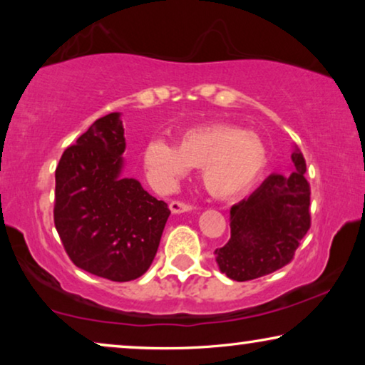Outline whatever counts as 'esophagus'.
Returning <instances> with one entry per match:
<instances>
[{
  "instance_id": "34e87169",
  "label": "esophagus",
  "mask_w": 365,
  "mask_h": 365,
  "mask_svg": "<svg viewBox=\"0 0 365 365\" xmlns=\"http://www.w3.org/2000/svg\"><path fill=\"white\" fill-rule=\"evenodd\" d=\"M169 209H171L173 214H179V212H186V211H191V204L184 202V201H178V199H174V201L169 202Z\"/></svg>"
}]
</instances>
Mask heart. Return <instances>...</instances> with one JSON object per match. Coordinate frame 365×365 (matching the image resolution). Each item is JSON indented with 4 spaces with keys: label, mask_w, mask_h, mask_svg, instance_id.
<instances>
[{
    "label": "heart",
    "mask_w": 365,
    "mask_h": 365,
    "mask_svg": "<svg viewBox=\"0 0 365 365\" xmlns=\"http://www.w3.org/2000/svg\"><path fill=\"white\" fill-rule=\"evenodd\" d=\"M144 166L159 184L201 168L202 187L216 199H232L252 187L267 164V149L257 134L227 123L196 126L179 136L178 146L153 139L144 148Z\"/></svg>",
    "instance_id": "heart-1"
}]
</instances>
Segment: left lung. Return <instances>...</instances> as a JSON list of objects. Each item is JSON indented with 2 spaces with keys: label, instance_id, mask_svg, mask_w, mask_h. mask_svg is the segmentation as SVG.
Wrapping results in <instances>:
<instances>
[{
  "label": "left lung",
  "instance_id": "obj_1",
  "mask_svg": "<svg viewBox=\"0 0 365 365\" xmlns=\"http://www.w3.org/2000/svg\"><path fill=\"white\" fill-rule=\"evenodd\" d=\"M291 158L292 174H272L231 207V239L216 249V261L232 281H251L287 266L311 229L306 159L299 149Z\"/></svg>",
  "mask_w": 365,
  "mask_h": 365
}]
</instances>
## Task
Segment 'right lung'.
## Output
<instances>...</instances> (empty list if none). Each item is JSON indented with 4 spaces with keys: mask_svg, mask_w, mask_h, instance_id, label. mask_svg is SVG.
<instances>
[{
    "mask_svg": "<svg viewBox=\"0 0 365 365\" xmlns=\"http://www.w3.org/2000/svg\"><path fill=\"white\" fill-rule=\"evenodd\" d=\"M123 121L111 113L94 121L56 168L54 226L74 266L128 282L151 266L169 217L168 204L123 178Z\"/></svg>",
    "mask_w": 365,
    "mask_h": 365,
    "instance_id": "obj_1",
    "label": "right lung"
}]
</instances>
